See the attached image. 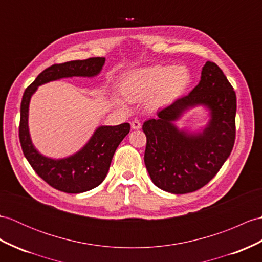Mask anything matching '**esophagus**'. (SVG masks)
Listing matches in <instances>:
<instances>
[{
    "instance_id": "34e87169",
    "label": "esophagus",
    "mask_w": 262,
    "mask_h": 262,
    "mask_svg": "<svg viewBox=\"0 0 262 262\" xmlns=\"http://www.w3.org/2000/svg\"><path fill=\"white\" fill-rule=\"evenodd\" d=\"M142 127V125H141V121H139L138 119H135V120H133L132 121V128L133 129H139Z\"/></svg>"
}]
</instances>
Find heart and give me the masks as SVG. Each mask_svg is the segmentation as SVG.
Returning a JSON list of instances; mask_svg holds the SVG:
<instances>
[{
    "label": "heart",
    "instance_id": "heart-1",
    "mask_svg": "<svg viewBox=\"0 0 262 262\" xmlns=\"http://www.w3.org/2000/svg\"><path fill=\"white\" fill-rule=\"evenodd\" d=\"M192 75L186 66L156 64L128 72L120 84V91L128 101L142 100L146 97L147 107L157 109L167 105L190 87ZM120 106H125L118 99Z\"/></svg>",
    "mask_w": 262,
    "mask_h": 262
}]
</instances>
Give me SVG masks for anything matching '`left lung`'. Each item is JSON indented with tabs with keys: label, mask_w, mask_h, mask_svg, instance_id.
<instances>
[{
	"label": "left lung",
	"mask_w": 262,
	"mask_h": 262,
	"mask_svg": "<svg viewBox=\"0 0 262 262\" xmlns=\"http://www.w3.org/2000/svg\"><path fill=\"white\" fill-rule=\"evenodd\" d=\"M204 105L210 120L200 133L180 131L173 125L187 108ZM236 97L233 87L214 62L208 61L190 94L146 120L144 162L153 183L173 194L191 193L214 178L230 156L235 139Z\"/></svg>",
	"instance_id": "left-lung-1"
}]
</instances>
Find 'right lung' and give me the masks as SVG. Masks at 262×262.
Listing matches in <instances>:
<instances>
[{
  "label": "right lung",
  "instance_id": "1",
  "mask_svg": "<svg viewBox=\"0 0 262 262\" xmlns=\"http://www.w3.org/2000/svg\"><path fill=\"white\" fill-rule=\"evenodd\" d=\"M105 63V58L74 60L53 64L43 70L26 89L21 101L19 137L23 154L30 165L47 183L66 193H82L97 187L105 180L118 145L130 130V125L100 126L89 142L76 154L53 160L40 154L29 133V103L39 86L49 81L70 77H95Z\"/></svg>",
  "mask_w": 262,
  "mask_h": 262
}]
</instances>
